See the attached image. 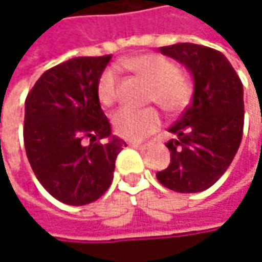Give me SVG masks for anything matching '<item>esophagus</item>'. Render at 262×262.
Returning a JSON list of instances; mask_svg holds the SVG:
<instances>
[{
	"label": "esophagus",
	"instance_id": "obj_1",
	"mask_svg": "<svg viewBox=\"0 0 262 262\" xmlns=\"http://www.w3.org/2000/svg\"><path fill=\"white\" fill-rule=\"evenodd\" d=\"M132 148H136L139 149V150H145V149H148L150 146V143H129Z\"/></svg>",
	"mask_w": 262,
	"mask_h": 262
}]
</instances>
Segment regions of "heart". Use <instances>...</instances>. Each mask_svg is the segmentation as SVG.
Listing matches in <instances>:
<instances>
[{"label":"heart","mask_w":262,"mask_h":262,"mask_svg":"<svg viewBox=\"0 0 262 262\" xmlns=\"http://www.w3.org/2000/svg\"><path fill=\"white\" fill-rule=\"evenodd\" d=\"M123 67L150 85L148 100L155 101L168 113L183 110L190 98V86L174 62L161 55L143 53L124 59ZM98 98L103 105H113L119 95V81L116 72L107 69L98 79ZM117 136L127 140H139L158 129L161 116L154 107L143 110L120 108L112 117Z\"/></svg>","instance_id":"obj_1"}]
</instances>
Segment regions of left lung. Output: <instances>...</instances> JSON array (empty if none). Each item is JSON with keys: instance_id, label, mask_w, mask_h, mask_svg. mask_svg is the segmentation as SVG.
I'll return each mask as SVG.
<instances>
[{"instance_id": "8db88e82", "label": "left lung", "mask_w": 262, "mask_h": 262, "mask_svg": "<svg viewBox=\"0 0 262 262\" xmlns=\"http://www.w3.org/2000/svg\"><path fill=\"white\" fill-rule=\"evenodd\" d=\"M193 75V101L169 132L171 162L157 172L161 184L177 193L212 187L229 168L244 130V88L226 56L212 48L177 43L159 48Z\"/></svg>"}]
</instances>
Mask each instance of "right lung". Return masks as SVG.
<instances>
[{"mask_svg":"<svg viewBox=\"0 0 262 262\" xmlns=\"http://www.w3.org/2000/svg\"><path fill=\"white\" fill-rule=\"evenodd\" d=\"M110 59L81 56L59 63L37 79L26 98L27 158L46 191L65 204L98 200L112 184L116 158L126 146L112 136L98 98V79ZM105 137L109 142L101 144Z\"/></svg>","mask_w":262,"mask_h":262,"instance_id":"right-lung-1","label":"right lung"}]
</instances>
